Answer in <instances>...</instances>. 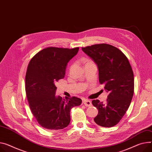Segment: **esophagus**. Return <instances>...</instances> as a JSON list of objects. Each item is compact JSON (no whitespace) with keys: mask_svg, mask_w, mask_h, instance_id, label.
Listing matches in <instances>:
<instances>
[{"mask_svg":"<svg viewBox=\"0 0 152 152\" xmlns=\"http://www.w3.org/2000/svg\"><path fill=\"white\" fill-rule=\"evenodd\" d=\"M83 103L85 104V105L86 107H91L92 105V103H91V102L89 100H86V99H85L83 100Z\"/></svg>","mask_w":152,"mask_h":152,"instance_id":"obj_1","label":"esophagus"}]
</instances>
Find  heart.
Masks as SVG:
<instances>
[{
  "label": "heart",
  "mask_w": 152,
  "mask_h": 152,
  "mask_svg": "<svg viewBox=\"0 0 152 152\" xmlns=\"http://www.w3.org/2000/svg\"><path fill=\"white\" fill-rule=\"evenodd\" d=\"M89 62H91V61H87L86 63H89Z\"/></svg>",
  "instance_id": "1"
}]
</instances>
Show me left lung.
<instances>
[{
  "instance_id": "obj_1",
  "label": "left lung",
  "mask_w": 152,
  "mask_h": 152,
  "mask_svg": "<svg viewBox=\"0 0 152 152\" xmlns=\"http://www.w3.org/2000/svg\"><path fill=\"white\" fill-rule=\"evenodd\" d=\"M82 50L94 60L98 67L100 84L108 93L106 103L93 100L99 111L94 119L101 126L111 127L118 124L129 108L134 93V74L124 53L115 47L99 44Z\"/></svg>"
}]
</instances>
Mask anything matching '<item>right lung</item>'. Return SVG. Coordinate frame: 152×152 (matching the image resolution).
I'll list each match as a JSON object with an SVG mask.
<instances>
[{
    "mask_svg": "<svg viewBox=\"0 0 152 152\" xmlns=\"http://www.w3.org/2000/svg\"><path fill=\"white\" fill-rule=\"evenodd\" d=\"M78 49L49 47L37 53L28 65L27 98L33 115L45 129L59 130L67 126L71 121V110L82 102L76 97L64 99L55 96V83L64 78L67 63Z\"/></svg>",
    "mask_w": 152,
    "mask_h": 152,
    "instance_id": "right-lung-1",
    "label": "right lung"
}]
</instances>
